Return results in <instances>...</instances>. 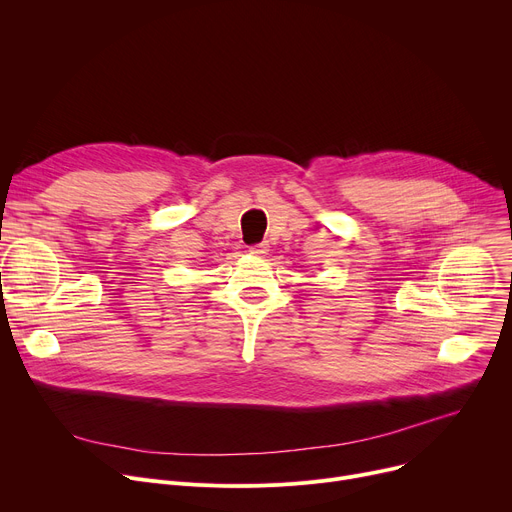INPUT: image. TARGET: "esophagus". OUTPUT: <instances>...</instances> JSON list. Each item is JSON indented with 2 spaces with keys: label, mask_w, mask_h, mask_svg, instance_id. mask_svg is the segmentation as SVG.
<instances>
[{
  "label": "esophagus",
  "mask_w": 512,
  "mask_h": 512,
  "mask_svg": "<svg viewBox=\"0 0 512 512\" xmlns=\"http://www.w3.org/2000/svg\"><path fill=\"white\" fill-rule=\"evenodd\" d=\"M249 251H251V255L261 257V255H265L267 251H270V245H267V242H257V245L249 247Z\"/></svg>",
  "instance_id": "obj_1"
}]
</instances>
